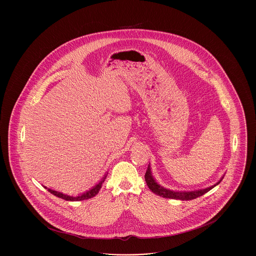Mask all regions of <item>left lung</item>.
<instances>
[{"label": "left lung", "instance_id": "obj_1", "mask_svg": "<svg viewBox=\"0 0 256 256\" xmlns=\"http://www.w3.org/2000/svg\"><path fill=\"white\" fill-rule=\"evenodd\" d=\"M224 176H222L220 178L218 182H216L214 185H211L207 188H204V189H198V190H193V191H174V190H170L168 188H165V187L161 186L159 183H158V182L154 180L152 174L150 165L148 164L146 174H145V180H146V185L148 186L150 190H152V192L156 194V195L163 196V198H167L180 200H190L196 198L200 196L204 195L208 191L213 189L215 186H217L222 180Z\"/></svg>", "mask_w": 256, "mask_h": 256}]
</instances>
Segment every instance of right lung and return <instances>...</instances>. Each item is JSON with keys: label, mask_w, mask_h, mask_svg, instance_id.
I'll use <instances>...</instances> for the list:
<instances>
[{"label": "right lung", "mask_w": 256, "mask_h": 256, "mask_svg": "<svg viewBox=\"0 0 256 256\" xmlns=\"http://www.w3.org/2000/svg\"><path fill=\"white\" fill-rule=\"evenodd\" d=\"M108 176V172L104 176V178L98 182V183H97L95 186H93L91 189H89V190H87L86 192L84 193H82V194H80V195L76 196H69L67 195V194H63V193H61V192H58V191H56V190H52V189H50L48 187H46V186H43L44 188H46V189H48V191H49L50 194H52L54 196H58V198H63V200H71V202H78V200H88V198H93V196H95L97 195L98 193V191L100 190V188H102V182H104V180H106V178Z\"/></svg>", "instance_id": "right-lung-1"}]
</instances>
